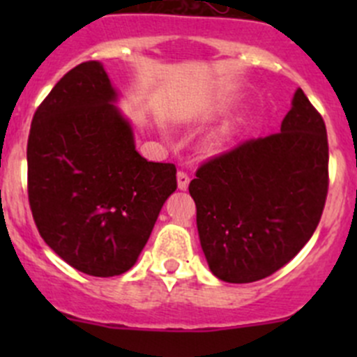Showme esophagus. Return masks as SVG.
Returning a JSON list of instances; mask_svg holds the SVG:
<instances>
[{
	"label": "esophagus",
	"instance_id": "esophagus-1",
	"mask_svg": "<svg viewBox=\"0 0 357 357\" xmlns=\"http://www.w3.org/2000/svg\"><path fill=\"white\" fill-rule=\"evenodd\" d=\"M176 178H178V188H179V190H186V188H188V185H190V176L186 174V172L179 171Z\"/></svg>",
	"mask_w": 357,
	"mask_h": 357
}]
</instances>
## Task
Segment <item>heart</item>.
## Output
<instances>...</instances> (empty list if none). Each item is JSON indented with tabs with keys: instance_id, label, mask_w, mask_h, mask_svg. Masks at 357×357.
Wrapping results in <instances>:
<instances>
[{
	"instance_id": "heart-1",
	"label": "heart",
	"mask_w": 357,
	"mask_h": 357,
	"mask_svg": "<svg viewBox=\"0 0 357 357\" xmlns=\"http://www.w3.org/2000/svg\"><path fill=\"white\" fill-rule=\"evenodd\" d=\"M228 135H229V132L226 131V129H222V131H219V135L215 136V139H214V145H221V143L225 142L226 138H228Z\"/></svg>"
}]
</instances>
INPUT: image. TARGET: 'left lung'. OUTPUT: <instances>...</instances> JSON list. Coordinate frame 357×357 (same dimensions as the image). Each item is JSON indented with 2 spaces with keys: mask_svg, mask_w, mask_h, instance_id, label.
Returning a JSON list of instances; mask_svg holds the SVG:
<instances>
[{
  "mask_svg": "<svg viewBox=\"0 0 357 357\" xmlns=\"http://www.w3.org/2000/svg\"><path fill=\"white\" fill-rule=\"evenodd\" d=\"M188 190L212 275L228 283L271 276L321 219L328 193L325 121L298 88L280 132L202 164Z\"/></svg>",
  "mask_w": 357,
  "mask_h": 357,
  "instance_id": "obj_1",
  "label": "left lung"
}]
</instances>
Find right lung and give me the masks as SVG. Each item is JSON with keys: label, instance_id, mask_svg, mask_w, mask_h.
<instances>
[{"label": "right lung", "instance_id": "add662e5", "mask_svg": "<svg viewBox=\"0 0 357 357\" xmlns=\"http://www.w3.org/2000/svg\"><path fill=\"white\" fill-rule=\"evenodd\" d=\"M117 91L96 60L68 70L32 117L27 192L39 235L91 276L129 271L162 205L178 188L176 165L136 152Z\"/></svg>", "mask_w": 357, "mask_h": 357}]
</instances>
